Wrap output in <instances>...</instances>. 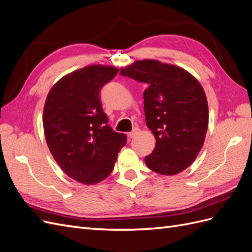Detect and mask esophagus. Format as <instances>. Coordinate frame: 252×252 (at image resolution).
Wrapping results in <instances>:
<instances>
[{
  "instance_id": "obj_1",
  "label": "esophagus",
  "mask_w": 252,
  "mask_h": 252,
  "mask_svg": "<svg viewBox=\"0 0 252 252\" xmlns=\"http://www.w3.org/2000/svg\"><path fill=\"white\" fill-rule=\"evenodd\" d=\"M140 133V129L139 128H133L132 129V131L131 132H129L128 133V136H129V138H130V139H132V138H134V136H136V135H138Z\"/></svg>"
}]
</instances>
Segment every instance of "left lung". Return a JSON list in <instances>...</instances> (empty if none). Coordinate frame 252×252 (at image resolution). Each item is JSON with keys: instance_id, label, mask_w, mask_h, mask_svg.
I'll list each match as a JSON object with an SVG mask.
<instances>
[{"instance_id": "obj_1", "label": "left lung", "mask_w": 252, "mask_h": 252, "mask_svg": "<svg viewBox=\"0 0 252 252\" xmlns=\"http://www.w3.org/2000/svg\"><path fill=\"white\" fill-rule=\"evenodd\" d=\"M121 74L148 87L144 91L146 125L157 140L145 163L152 171L173 175L192 164L208 129V103L191 73L157 60L135 61Z\"/></svg>"}]
</instances>
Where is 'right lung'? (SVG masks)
<instances>
[{
	"instance_id": "right-lung-1",
	"label": "right lung",
	"mask_w": 252,
	"mask_h": 252,
	"mask_svg": "<svg viewBox=\"0 0 252 252\" xmlns=\"http://www.w3.org/2000/svg\"><path fill=\"white\" fill-rule=\"evenodd\" d=\"M119 69L90 65L59 80L43 111L45 139L53 158L68 177L94 185L111 173L127 136L112 130L100 91Z\"/></svg>"
}]
</instances>
